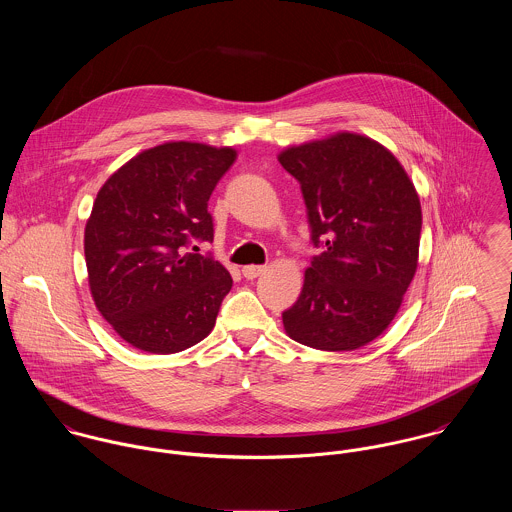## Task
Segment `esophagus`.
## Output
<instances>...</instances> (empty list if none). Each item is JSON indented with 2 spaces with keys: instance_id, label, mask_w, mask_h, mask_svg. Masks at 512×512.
Wrapping results in <instances>:
<instances>
[{
  "instance_id": "1",
  "label": "esophagus",
  "mask_w": 512,
  "mask_h": 512,
  "mask_svg": "<svg viewBox=\"0 0 512 512\" xmlns=\"http://www.w3.org/2000/svg\"><path fill=\"white\" fill-rule=\"evenodd\" d=\"M264 272H266V266H244V268H242V276H244L246 280H254V278L262 276Z\"/></svg>"
}]
</instances>
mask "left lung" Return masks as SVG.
Listing matches in <instances>:
<instances>
[{"label":"left lung","instance_id":"obj_1","mask_svg":"<svg viewBox=\"0 0 512 512\" xmlns=\"http://www.w3.org/2000/svg\"><path fill=\"white\" fill-rule=\"evenodd\" d=\"M278 161L301 185L313 242H325L284 329L311 349H361L388 329L418 270V191L388 147L355 132L288 146Z\"/></svg>","mask_w":512,"mask_h":512}]
</instances>
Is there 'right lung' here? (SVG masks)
I'll use <instances>...</instances> for the list:
<instances>
[{"label": "right lung", "mask_w": 512, "mask_h": 512, "mask_svg": "<svg viewBox=\"0 0 512 512\" xmlns=\"http://www.w3.org/2000/svg\"><path fill=\"white\" fill-rule=\"evenodd\" d=\"M236 157L230 146L165 142L100 187L84 226L88 288L134 349L171 355L213 331L232 278L219 260L183 254V246L213 240L207 203Z\"/></svg>", "instance_id": "right-lung-1"}]
</instances>
